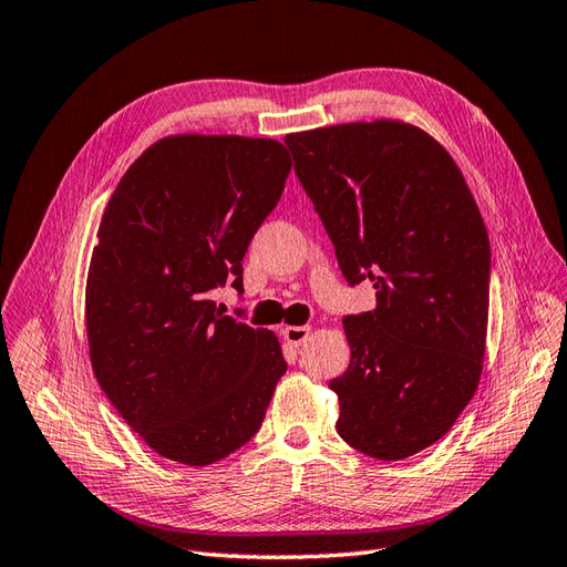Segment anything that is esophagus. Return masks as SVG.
Returning <instances> with one entry per match:
<instances>
[{
	"mask_svg": "<svg viewBox=\"0 0 567 567\" xmlns=\"http://www.w3.org/2000/svg\"><path fill=\"white\" fill-rule=\"evenodd\" d=\"M309 332H311V328H309V326H287V328H282V330H280V336L285 338V342H287V344H295V347H299L301 342H307Z\"/></svg>",
	"mask_w": 567,
	"mask_h": 567,
	"instance_id": "34e87169",
	"label": "esophagus"
}]
</instances>
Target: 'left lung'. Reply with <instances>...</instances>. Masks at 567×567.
<instances>
[{
    "instance_id": "1",
    "label": "left lung",
    "mask_w": 567,
    "mask_h": 567,
    "mask_svg": "<svg viewBox=\"0 0 567 567\" xmlns=\"http://www.w3.org/2000/svg\"><path fill=\"white\" fill-rule=\"evenodd\" d=\"M350 287L338 433L375 460L433 445L472 400L486 344L491 244L455 159L422 128L357 122L285 136Z\"/></svg>"
}]
</instances>
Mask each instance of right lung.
Instances as JSON below:
<instances>
[{"mask_svg":"<svg viewBox=\"0 0 567 567\" xmlns=\"http://www.w3.org/2000/svg\"><path fill=\"white\" fill-rule=\"evenodd\" d=\"M292 157L278 141L169 136L114 188L85 287L100 388L157 455L203 467L249 443L287 371L270 330L225 316L235 278L278 206Z\"/></svg>","mask_w":567,"mask_h":567,"instance_id":"obj_1","label":"right lung"}]
</instances>
